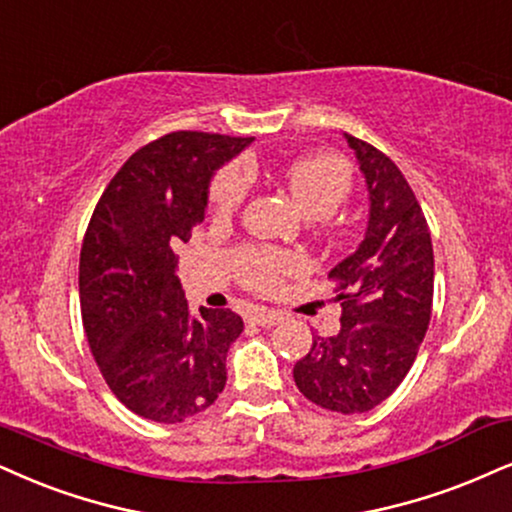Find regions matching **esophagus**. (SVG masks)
I'll list each match as a JSON object with an SVG mask.
<instances>
[{"label":"esophagus","instance_id":"esophagus-1","mask_svg":"<svg viewBox=\"0 0 512 512\" xmlns=\"http://www.w3.org/2000/svg\"><path fill=\"white\" fill-rule=\"evenodd\" d=\"M249 320L254 325H261V327H273L282 320L280 313L275 311H268V308H254V311L249 313Z\"/></svg>","mask_w":512,"mask_h":512}]
</instances>
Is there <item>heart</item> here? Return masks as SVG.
I'll list each match as a JSON object with an SVG mask.
<instances>
[{
  "mask_svg": "<svg viewBox=\"0 0 512 512\" xmlns=\"http://www.w3.org/2000/svg\"><path fill=\"white\" fill-rule=\"evenodd\" d=\"M285 185L292 201L311 220L330 218L349 199L353 175L349 163L334 154H308L285 168ZM249 192V170L230 163L213 178L208 189V206L216 218H227L242 206ZM239 280L254 292H273L280 280L301 268L299 256L287 251L246 246L232 258Z\"/></svg>",
  "mask_w": 512,
  "mask_h": 512,
  "instance_id": "obj_1",
  "label": "heart"
}]
</instances>
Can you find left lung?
Here are the masks:
<instances>
[{"instance_id": "left-lung-1", "label": "left lung", "mask_w": 512, "mask_h": 512, "mask_svg": "<svg viewBox=\"0 0 512 512\" xmlns=\"http://www.w3.org/2000/svg\"><path fill=\"white\" fill-rule=\"evenodd\" d=\"M368 189V225L358 249L330 270L339 282L342 327L313 337L294 382L315 406L368 413L408 375L432 315V237L396 163L346 135Z\"/></svg>"}]
</instances>
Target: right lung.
<instances>
[{
	"label": "right lung",
	"instance_id": "1",
	"mask_svg": "<svg viewBox=\"0 0 512 512\" xmlns=\"http://www.w3.org/2000/svg\"><path fill=\"white\" fill-rule=\"evenodd\" d=\"M254 137L170 132L130 156L94 208L80 251V311L92 356L123 406L182 422L225 389L237 313L192 315L175 277L178 249L206 216L218 168Z\"/></svg>",
	"mask_w": 512,
	"mask_h": 512
}]
</instances>
